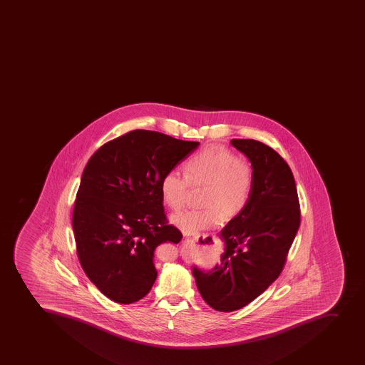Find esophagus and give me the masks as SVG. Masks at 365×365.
Returning a JSON list of instances; mask_svg holds the SVG:
<instances>
[{
	"label": "esophagus",
	"mask_w": 365,
	"mask_h": 365,
	"mask_svg": "<svg viewBox=\"0 0 365 365\" xmlns=\"http://www.w3.org/2000/svg\"><path fill=\"white\" fill-rule=\"evenodd\" d=\"M192 245H193V240L190 239V237H186V239L184 240V242H182V247H184L185 250H190Z\"/></svg>",
	"instance_id": "34e87169"
}]
</instances>
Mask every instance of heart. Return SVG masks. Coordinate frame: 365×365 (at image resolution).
<instances>
[{"label": "heart", "instance_id": "1", "mask_svg": "<svg viewBox=\"0 0 365 365\" xmlns=\"http://www.w3.org/2000/svg\"><path fill=\"white\" fill-rule=\"evenodd\" d=\"M185 174L172 170L160 181L161 200L172 210L186 201L190 186H206L201 210L186 208L172 214L170 221L187 235L217 227L222 214L230 217L246 207L253 188V168L248 161L217 145H210L184 164Z\"/></svg>", "mask_w": 365, "mask_h": 365}]
</instances>
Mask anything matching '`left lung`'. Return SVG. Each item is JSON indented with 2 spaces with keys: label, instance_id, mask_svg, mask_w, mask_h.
<instances>
[{
  "label": "left lung",
  "instance_id": "obj_1",
  "mask_svg": "<svg viewBox=\"0 0 365 365\" xmlns=\"http://www.w3.org/2000/svg\"><path fill=\"white\" fill-rule=\"evenodd\" d=\"M230 143L252 164L250 200L219 233L220 262L210 270L192 267L201 297L224 312L247 306L279 277L301 217L295 179L283 158L253 139Z\"/></svg>",
  "mask_w": 365,
  "mask_h": 365
}]
</instances>
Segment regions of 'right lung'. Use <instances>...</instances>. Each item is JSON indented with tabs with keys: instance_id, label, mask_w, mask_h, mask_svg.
Returning a JSON list of instances; mask_svg holds the SVG:
<instances>
[{
	"instance_id": "obj_1",
	"label": "right lung",
	"mask_w": 365,
	"mask_h": 365,
	"mask_svg": "<svg viewBox=\"0 0 365 365\" xmlns=\"http://www.w3.org/2000/svg\"><path fill=\"white\" fill-rule=\"evenodd\" d=\"M199 145L135 130L88 161L73 207L77 255L90 281L113 302L148 295L158 275L155 248L180 242V232L166 224L159 187L164 174Z\"/></svg>"
}]
</instances>
